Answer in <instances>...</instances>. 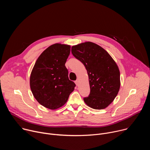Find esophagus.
<instances>
[{
  "label": "esophagus",
  "instance_id": "esophagus-1",
  "mask_svg": "<svg viewBox=\"0 0 150 150\" xmlns=\"http://www.w3.org/2000/svg\"><path fill=\"white\" fill-rule=\"evenodd\" d=\"M75 84L78 86V84H79V81H78V80H76V81H75Z\"/></svg>",
  "mask_w": 150,
  "mask_h": 150
}]
</instances>
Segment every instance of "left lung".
Returning a JSON list of instances; mask_svg holds the SVG:
<instances>
[{"label": "left lung", "instance_id": "8db88e82", "mask_svg": "<svg viewBox=\"0 0 150 150\" xmlns=\"http://www.w3.org/2000/svg\"><path fill=\"white\" fill-rule=\"evenodd\" d=\"M71 52L87 71L90 93L83 98L84 102L94 109L106 108L120 89V72L117 64L103 48L92 42L74 46Z\"/></svg>", "mask_w": 150, "mask_h": 150}]
</instances>
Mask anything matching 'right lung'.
Returning <instances> with one entry per match:
<instances>
[{
    "instance_id": "obj_1",
    "label": "right lung",
    "mask_w": 150,
    "mask_h": 150,
    "mask_svg": "<svg viewBox=\"0 0 150 150\" xmlns=\"http://www.w3.org/2000/svg\"><path fill=\"white\" fill-rule=\"evenodd\" d=\"M71 46L59 43L47 48L37 59L30 76V88L37 101L51 110L65 104L75 83L69 79L65 63Z\"/></svg>"
}]
</instances>
